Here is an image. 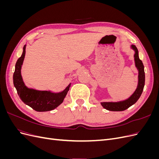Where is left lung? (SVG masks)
I'll list each match as a JSON object with an SVG mask.
<instances>
[{"mask_svg": "<svg viewBox=\"0 0 159 159\" xmlns=\"http://www.w3.org/2000/svg\"><path fill=\"white\" fill-rule=\"evenodd\" d=\"M132 48L134 50V62L135 66L139 71V82L137 88L133 94L129 99L122 101L119 102H102V106L109 111H122L128 109L131 105L135 103L137 100L141 97L142 92L143 91L144 86H145V71H144V66L142 61L139 57V52L137 47L134 45L131 46Z\"/></svg>", "mask_w": 159, "mask_h": 159, "instance_id": "left-lung-1", "label": "left lung"}]
</instances>
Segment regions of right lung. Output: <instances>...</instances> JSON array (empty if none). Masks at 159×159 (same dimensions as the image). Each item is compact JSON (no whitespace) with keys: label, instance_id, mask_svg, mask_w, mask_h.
Instances as JSON below:
<instances>
[{"label":"right lung","instance_id":"1","mask_svg":"<svg viewBox=\"0 0 159 159\" xmlns=\"http://www.w3.org/2000/svg\"><path fill=\"white\" fill-rule=\"evenodd\" d=\"M25 53L26 45L23 48L22 56L16 61L15 71L13 74V83L18 96L24 103L36 111H48L54 109L63 102L71 84L60 93H52L50 91H38L28 88L24 83L21 75V68Z\"/></svg>","mask_w":159,"mask_h":159}]
</instances>
